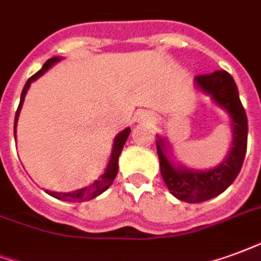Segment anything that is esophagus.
<instances>
[{"label":"esophagus","mask_w":261,"mask_h":261,"mask_svg":"<svg viewBox=\"0 0 261 261\" xmlns=\"http://www.w3.org/2000/svg\"><path fill=\"white\" fill-rule=\"evenodd\" d=\"M138 120L141 121H153L155 120V117H153V115H150V113H146V112H141L140 115H138Z\"/></svg>","instance_id":"esophagus-1"}]
</instances>
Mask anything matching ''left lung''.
<instances>
[{
	"instance_id": "left-lung-1",
	"label": "left lung",
	"mask_w": 261,
	"mask_h": 261,
	"mask_svg": "<svg viewBox=\"0 0 261 261\" xmlns=\"http://www.w3.org/2000/svg\"><path fill=\"white\" fill-rule=\"evenodd\" d=\"M195 87L210 96L214 105L221 108L229 117L232 128V142L228 155L213 169L195 170L181 163H174L170 156L167 140L158 136L156 148L159 155L160 174L170 194L187 203H199L209 200L232 184L244 165L248 145V119L241 99L238 87L229 73L217 70L210 74L195 77Z\"/></svg>"
}]
</instances>
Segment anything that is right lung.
Listing matches in <instances>:
<instances>
[{
  "instance_id": "add662e5",
  "label": "right lung",
  "mask_w": 261,
  "mask_h": 261,
  "mask_svg": "<svg viewBox=\"0 0 261 261\" xmlns=\"http://www.w3.org/2000/svg\"><path fill=\"white\" fill-rule=\"evenodd\" d=\"M59 61H62L61 57H54L51 59H48L44 66L41 67V70H38L36 74H33L30 79H29L24 87H23L22 95H20V103H19V108H17L16 115H15V136H16V124H17V119H19V113H20V109H22L23 102H24V96L28 94V90L30 88L33 82H36L37 79L45 73V71L52 67L55 63H58ZM130 127H127L123 131H120L117 136H116L115 141H113V146H112V153H111V159L108 162V166H106L105 171L103 174L99 175V178L95 179L92 184L87 185L84 188H80V190L71 191V192H52V191L47 190V194H49L54 198L57 199L65 200V202H84V200H90L94 199L96 196H99L102 192H105L109 187L112 185V182L115 181L116 175H117V170H119V156H120L121 150H123V146H124L125 141L130 136Z\"/></svg>"
}]
</instances>
